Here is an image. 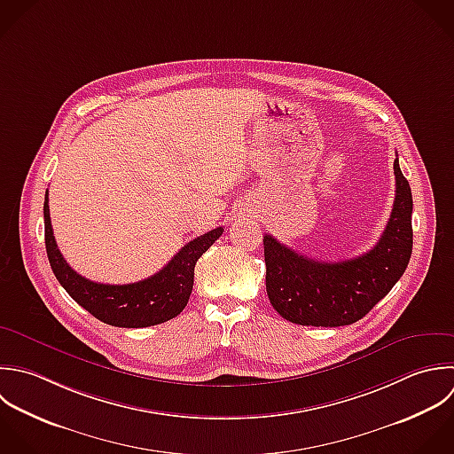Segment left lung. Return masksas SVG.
<instances>
[{"mask_svg":"<svg viewBox=\"0 0 454 454\" xmlns=\"http://www.w3.org/2000/svg\"><path fill=\"white\" fill-rule=\"evenodd\" d=\"M396 196L380 240L368 253L317 262L263 237L267 295L288 322L313 327L350 325L366 317L403 276L412 254V191L395 159Z\"/></svg>","mask_w":454,"mask_h":454,"instance_id":"8db88e82","label":"left lung"}]
</instances>
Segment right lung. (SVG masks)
<instances>
[{
    "instance_id": "right-lung-1",
    "label": "right lung",
    "mask_w": 454,
    "mask_h": 454,
    "mask_svg": "<svg viewBox=\"0 0 454 454\" xmlns=\"http://www.w3.org/2000/svg\"><path fill=\"white\" fill-rule=\"evenodd\" d=\"M45 251L51 269L67 294L97 320L125 329L164 324L187 306L194 285V265L223 235L215 228L185 244L157 274L129 285H102L77 274L61 256L51 226L49 198L43 200Z\"/></svg>"
}]
</instances>
